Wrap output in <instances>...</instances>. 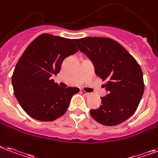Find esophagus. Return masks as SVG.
<instances>
[{
    "label": "esophagus",
    "instance_id": "esophagus-1",
    "mask_svg": "<svg viewBox=\"0 0 158 158\" xmlns=\"http://www.w3.org/2000/svg\"><path fill=\"white\" fill-rule=\"evenodd\" d=\"M80 92H81V93H83V94L84 95V96H86V97H88V96H90V93H89V92H85V91H83V89H81V90H80Z\"/></svg>",
    "mask_w": 158,
    "mask_h": 158
}]
</instances>
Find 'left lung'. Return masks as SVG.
Returning <instances> with one entry per match:
<instances>
[{"label":"left lung","instance_id":"1","mask_svg":"<svg viewBox=\"0 0 158 158\" xmlns=\"http://www.w3.org/2000/svg\"><path fill=\"white\" fill-rule=\"evenodd\" d=\"M82 52L94 65L95 72L108 94L101 97V106L91 110L97 123L116 126L135 112L144 90L143 72L136 60L124 47L107 37H85L75 40Z\"/></svg>","mask_w":158,"mask_h":158}]
</instances>
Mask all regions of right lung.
Segmentation results:
<instances>
[{
    "label": "right lung",
    "instance_id": "obj_1",
    "mask_svg": "<svg viewBox=\"0 0 158 158\" xmlns=\"http://www.w3.org/2000/svg\"><path fill=\"white\" fill-rule=\"evenodd\" d=\"M75 40L42 34L26 48L12 75L14 93L23 110L33 118L51 122L65 114L78 88H61L51 79L62 61L78 51Z\"/></svg>",
    "mask_w": 158,
    "mask_h": 158
}]
</instances>
